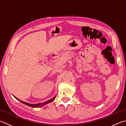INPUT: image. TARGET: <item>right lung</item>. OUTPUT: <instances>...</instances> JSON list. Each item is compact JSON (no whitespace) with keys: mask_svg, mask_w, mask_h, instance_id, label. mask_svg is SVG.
Masks as SVG:
<instances>
[{"mask_svg":"<svg viewBox=\"0 0 126 126\" xmlns=\"http://www.w3.org/2000/svg\"><path fill=\"white\" fill-rule=\"evenodd\" d=\"M56 97V95L54 96L53 98H52V99H50V100H48V101H47L43 102H42V103H38V104H29V103L24 102V101H22V100H19V99H17V97H16L15 96H14V97L18 101H20L21 102H22V104L26 105H27V106L32 107H35V108H36V107H42V106H45V105L48 104V103H49V102H52L54 99H55Z\"/></svg>","mask_w":126,"mask_h":126,"instance_id":"1","label":"right lung"}]
</instances>
